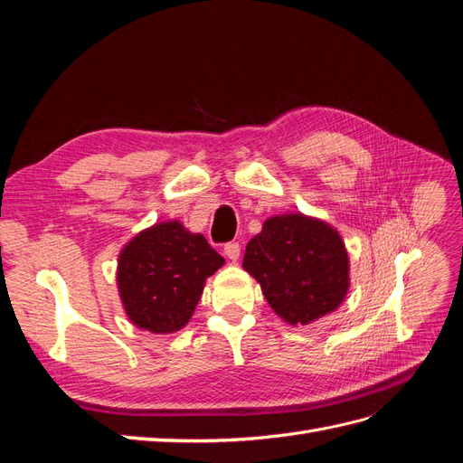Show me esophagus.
Segmentation results:
<instances>
[{"mask_svg": "<svg viewBox=\"0 0 463 463\" xmlns=\"http://www.w3.org/2000/svg\"><path fill=\"white\" fill-rule=\"evenodd\" d=\"M223 253H226V257L230 260H237L241 255V247H240V243H235V241L226 243V245H223Z\"/></svg>", "mask_w": 463, "mask_h": 463, "instance_id": "obj_1", "label": "esophagus"}]
</instances>
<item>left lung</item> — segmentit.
I'll use <instances>...</instances> for the list:
<instances>
[{"instance_id": "left-lung-1", "label": "left lung", "mask_w": 463, "mask_h": 463, "mask_svg": "<svg viewBox=\"0 0 463 463\" xmlns=\"http://www.w3.org/2000/svg\"><path fill=\"white\" fill-rule=\"evenodd\" d=\"M243 269L289 325H309L338 309L349 288V259L340 233L299 213L266 220L247 243Z\"/></svg>"}]
</instances>
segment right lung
<instances>
[{
  "mask_svg": "<svg viewBox=\"0 0 463 463\" xmlns=\"http://www.w3.org/2000/svg\"><path fill=\"white\" fill-rule=\"evenodd\" d=\"M223 257L201 233L179 222L156 223L123 247L118 288L125 313L138 328L172 334L184 328L197 307L208 276Z\"/></svg>",
  "mask_w": 463,
  "mask_h": 463,
  "instance_id": "1",
  "label": "right lung"
}]
</instances>
